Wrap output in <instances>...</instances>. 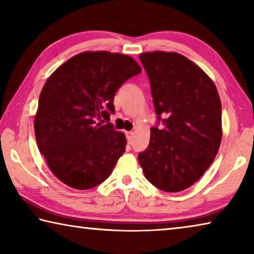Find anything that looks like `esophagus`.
Wrapping results in <instances>:
<instances>
[{
  "instance_id": "obj_1",
  "label": "esophagus",
  "mask_w": 254,
  "mask_h": 254,
  "mask_svg": "<svg viewBox=\"0 0 254 254\" xmlns=\"http://www.w3.org/2000/svg\"><path fill=\"white\" fill-rule=\"evenodd\" d=\"M126 136H127V139L128 142H131L132 139H133V136H134V133H133L132 131H127L126 132Z\"/></svg>"
}]
</instances>
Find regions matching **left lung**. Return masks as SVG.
<instances>
[{
	"label": "left lung",
	"mask_w": 254,
	"mask_h": 254,
	"mask_svg": "<svg viewBox=\"0 0 254 254\" xmlns=\"http://www.w3.org/2000/svg\"><path fill=\"white\" fill-rule=\"evenodd\" d=\"M158 120L137 159L147 178L163 191L195 184L212 165L222 141V105L216 86L185 56L167 51L140 54Z\"/></svg>",
	"instance_id": "obj_1"
}]
</instances>
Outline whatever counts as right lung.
<instances>
[{"instance_id":"add662e5","label":"right lung","mask_w":254,"mask_h":254,"mask_svg":"<svg viewBox=\"0 0 254 254\" xmlns=\"http://www.w3.org/2000/svg\"><path fill=\"white\" fill-rule=\"evenodd\" d=\"M140 72L130 56L85 51L47 79L34 117V133L47 165L60 182L86 190L109 178L126 151L127 139L111 123L97 121L114 113L115 93Z\"/></svg>"}]
</instances>
